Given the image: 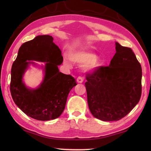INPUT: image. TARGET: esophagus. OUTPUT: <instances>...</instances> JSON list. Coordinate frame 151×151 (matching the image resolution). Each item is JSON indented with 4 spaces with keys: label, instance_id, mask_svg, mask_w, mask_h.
Listing matches in <instances>:
<instances>
[{
    "label": "esophagus",
    "instance_id": "obj_1",
    "mask_svg": "<svg viewBox=\"0 0 151 151\" xmlns=\"http://www.w3.org/2000/svg\"><path fill=\"white\" fill-rule=\"evenodd\" d=\"M76 81H77V83H82L83 82V78L81 76H78L77 78H76Z\"/></svg>",
    "mask_w": 151,
    "mask_h": 151
}]
</instances>
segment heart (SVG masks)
I'll return each mask as SVG.
<instances>
[{"label":"heart","mask_w":151,"mask_h":151,"mask_svg":"<svg viewBox=\"0 0 151 151\" xmlns=\"http://www.w3.org/2000/svg\"><path fill=\"white\" fill-rule=\"evenodd\" d=\"M70 60L78 65H85L87 69L94 70L101 66V60L93 52L85 50L73 51L69 55H66L65 63L67 66L70 65Z\"/></svg>","instance_id":"obj_1"}]
</instances>
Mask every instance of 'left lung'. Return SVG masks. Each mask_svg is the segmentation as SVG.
Listing matches in <instances>:
<instances>
[{"instance_id":"obj_1","label":"left lung","mask_w":151,"mask_h":151,"mask_svg":"<svg viewBox=\"0 0 151 151\" xmlns=\"http://www.w3.org/2000/svg\"><path fill=\"white\" fill-rule=\"evenodd\" d=\"M109 66L86 75L85 86L92 114L104 121L123 118L137 105L142 93V68L131 48L116 42Z\"/></svg>"}]
</instances>
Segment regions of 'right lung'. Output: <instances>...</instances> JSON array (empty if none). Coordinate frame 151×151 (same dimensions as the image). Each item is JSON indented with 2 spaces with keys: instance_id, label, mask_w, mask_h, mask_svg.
Instances as JSON below:
<instances>
[{
  "instance_id": "obj_1",
  "label": "right lung",
  "mask_w": 151,
  "mask_h": 151,
  "mask_svg": "<svg viewBox=\"0 0 151 151\" xmlns=\"http://www.w3.org/2000/svg\"><path fill=\"white\" fill-rule=\"evenodd\" d=\"M27 60L46 62L44 81L35 90L27 89L22 81L30 63ZM63 61L61 50L50 35L37 36L20 47L12 66L10 91L14 103L27 115L39 121H50L63 113L68 93L77 85L73 76L59 72L58 66Z\"/></svg>"
}]
</instances>
